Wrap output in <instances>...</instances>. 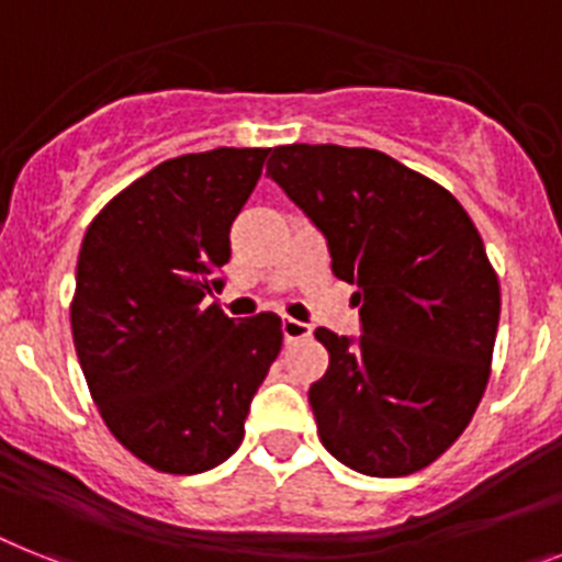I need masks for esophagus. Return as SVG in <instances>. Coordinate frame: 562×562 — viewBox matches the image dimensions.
<instances>
[{
  "label": "esophagus",
  "instance_id": "esophagus-1",
  "mask_svg": "<svg viewBox=\"0 0 562 562\" xmlns=\"http://www.w3.org/2000/svg\"><path fill=\"white\" fill-rule=\"evenodd\" d=\"M282 337H285V342H296V339L311 337V325L300 323V319L282 317Z\"/></svg>",
  "mask_w": 562,
  "mask_h": 562
}]
</instances>
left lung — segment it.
Returning <instances> with one entry per match:
<instances>
[{"mask_svg":"<svg viewBox=\"0 0 562 562\" xmlns=\"http://www.w3.org/2000/svg\"><path fill=\"white\" fill-rule=\"evenodd\" d=\"M268 177L323 231L357 285L362 337L317 328L308 389L323 446L369 477H405L465 431L492 374L499 280L465 209L389 154L280 145Z\"/></svg>","mask_w":562,"mask_h":562,"instance_id":"left-lung-1","label":"left lung"}]
</instances>
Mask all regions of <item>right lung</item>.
Returning <instances> with one entry per match:
<instances>
[{
    "label": "right lung",
    "instance_id": "1",
    "mask_svg": "<svg viewBox=\"0 0 562 562\" xmlns=\"http://www.w3.org/2000/svg\"><path fill=\"white\" fill-rule=\"evenodd\" d=\"M268 148L165 159L93 216L70 331L108 431L150 469L200 474L239 449L248 405L282 348L271 311L234 323L205 296Z\"/></svg>",
    "mask_w": 562,
    "mask_h": 562
}]
</instances>
